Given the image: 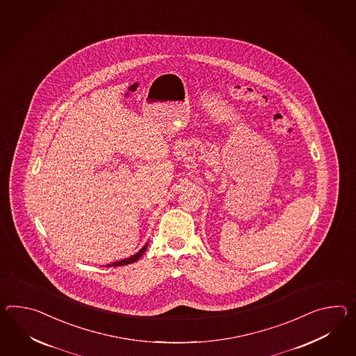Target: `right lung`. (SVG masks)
<instances>
[{
	"mask_svg": "<svg viewBox=\"0 0 356 356\" xmlns=\"http://www.w3.org/2000/svg\"><path fill=\"white\" fill-rule=\"evenodd\" d=\"M147 243L138 253L132 254L131 257H127V259H124V260L115 261L113 264H108L106 268H111V266H123V265H129V264H132V262H136V261L139 260L140 257L144 254V252L147 251Z\"/></svg>",
	"mask_w": 356,
	"mask_h": 356,
	"instance_id": "add662e5",
	"label": "right lung"
}]
</instances>
